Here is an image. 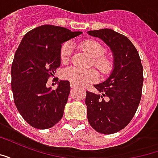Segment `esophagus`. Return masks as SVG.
<instances>
[{"label":"esophagus","instance_id":"34e87169","mask_svg":"<svg viewBox=\"0 0 158 158\" xmlns=\"http://www.w3.org/2000/svg\"><path fill=\"white\" fill-rule=\"evenodd\" d=\"M70 86H71V88H73H73H75L76 86H77V85H76L75 83L71 82L70 83Z\"/></svg>","mask_w":158,"mask_h":158}]
</instances>
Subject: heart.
Instances as JSON below:
<instances>
[{
	"label": "heart",
	"mask_w": 158,
	"mask_h": 158,
	"mask_svg": "<svg viewBox=\"0 0 158 158\" xmlns=\"http://www.w3.org/2000/svg\"><path fill=\"white\" fill-rule=\"evenodd\" d=\"M83 50L92 56L93 64L102 74H109L113 69L112 60L104 56L106 49L100 42L88 40L81 43ZM73 52V45L72 42H65L61 47L60 56L62 62H69ZM62 78L68 79L76 85H87L96 82L98 79V73L94 69H83L78 67H69L62 71Z\"/></svg>",
	"instance_id": "obj_1"
}]
</instances>
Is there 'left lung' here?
<instances>
[{
    "mask_svg": "<svg viewBox=\"0 0 158 158\" xmlns=\"http://www.w3.org/2000/svg\"><path fill=\"white\" fill-rule=\"evenodd\" d=\"M113 52L114 69L109 78L96 88L102 95L86 91L89 124L97 132L110 135L125 128L139 106L143 85V67L139 53L126 36L110 29L90 30Z\"/></svg>",
    "mask_w": 158,
    "mask_h": 158,
    "instance_id": "1",
    "label": "left lung"
}]
</instances>
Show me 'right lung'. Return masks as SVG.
I'll use <instances>...</instances> for the list:
<instances>
[{
    "instance_id": "obj_1",
    "label": "right lung",
    "mask_w": 158,
    "mask_h": 158,
    "mask_svg": "<svg viewBox=\"0 0 158 158\" xmlns=\"http://www.w3.org/2000/svg\"><path fill=\"white\" fill-rule=\"evenodd\" d=\"M59 26L45 24L23 36L11 69L13 99L23 118L34 128L50 129L61 120L70 84L61 80L52 90L47 79L60 67L63 42L81 35Z\"/></svg>"
}]
</instances>
